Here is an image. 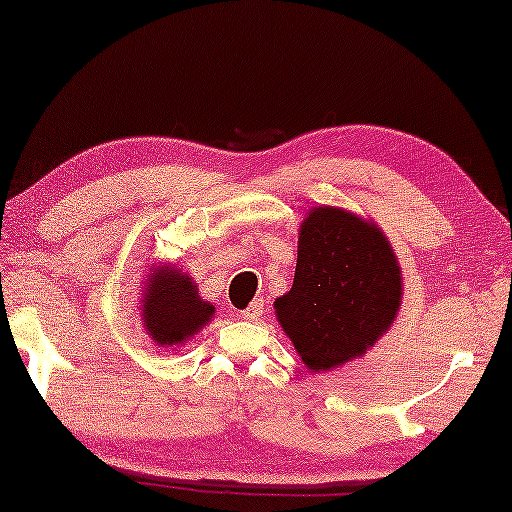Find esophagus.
<instances>
[{"label": "esophagus", "instance_id": "34e87169", "mask_svg": "<svg viewBox=\"0 0 512 512\" xmlns=\"http://www.w3.org/2000/svg\"><path fill=\"white\" fill-rule=\"evenodd\" d=\"M242 317H245V320H258V317L263 315V299H256V301H251V304L245 308V311L240 313Z\"/></svg>", "mask_w": 512, "mask_h": 512}]
</instances>
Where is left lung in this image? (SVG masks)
Returning <instances> with one entry per match:
<instances>
[{"label": "left lung", "mask_w": 512, "mask_h": 512, "mask_svg": "<svg viewBox=\"0 0 512 512\" xmlns=\"http://www.w3.org/2000/svg\"><path fill=\"white\" fill-rule=\"evenodd\" d=\"M401 272L374 224L322 206L301 224L295 281L276 317L311 372L365 354L395 322Z\"/></svg>", "instance_id": "left-lung-1"}]
</instances>
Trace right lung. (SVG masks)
Wrapping results in <instances>:
<instances>
[{"mask_svg":"<svg viewBox=\"0 0 512 512\" xmlns=\"http://www.w3.org/2000/svg\"><path fill=\"white\" fill-rule=\"evenodd\" d=\"M147 333L158 345H179L211 322L215 308L199 299L197 286L179 270H158L145 295Z\"/></svg>","mask_w":512,"mask_h":512,"instance_id":"obj_1","label":"right lung"}]
</instances>
